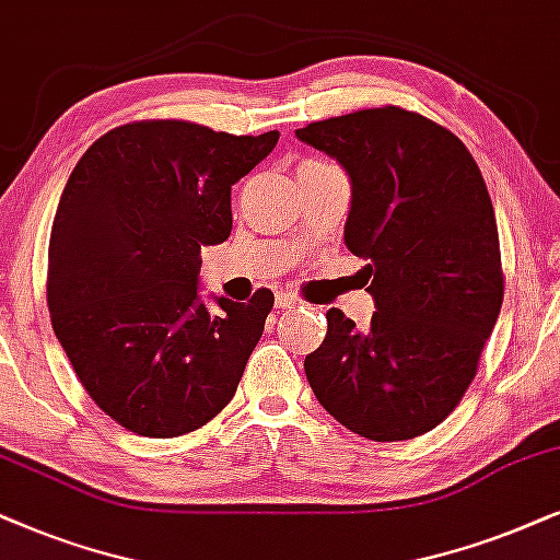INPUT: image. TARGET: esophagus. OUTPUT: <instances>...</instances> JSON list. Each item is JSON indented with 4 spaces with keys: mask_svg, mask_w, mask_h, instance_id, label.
I'll return each mask as SVG.
<instances>
[{
    "mask_svg": "<svg viewBox=\"0 0 560 560\" xmlns=\"http://www.w3.org/2000/svg\"><path fill=\"white\" fill-rule=\"evenodd\" d=\"M296 304H300V300H296V296H292V294H276V307L294 310Z\"/></svg>",
    "mask_w": 560,
    "mask_h": 560,
    "instance_id": "esophagus-1",
    "label": "esophagus"
}]
</instances>
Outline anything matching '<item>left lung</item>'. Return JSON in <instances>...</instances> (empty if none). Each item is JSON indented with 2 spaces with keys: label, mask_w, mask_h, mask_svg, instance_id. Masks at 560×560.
Here are the masks:
<instances>
[{
  "label": "left lung",
  "mask_w": 560,
  "mask_h": 560,
  "mask_svg": "<svg viewBox=\"0 0 560 560\" xmlns=\"http://www.w3.org/2000/svg\"><path fill=\"white\" fill-rule=\"evenodd\" d=\"M348 174V250L374 296L369 327L327 312L304 358L319 405L376 443L441 424L474 382L502 310L499 233L481 171L432 119L399 107L361 109L296 130Z\"/></svg>",
  "instance_id": "obj_1"
}]
</instances>
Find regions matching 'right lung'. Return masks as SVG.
I'll return each mask as SVG.
<instances>
[{"instance_id": "right-lung-1", "label": "right lung", "mask_w": 560, "mask_h": 560, "mask_svg": "<svg viewBox=\"0 0 560 560\" xmlns=\"http://www.w3.org/2000/svg\"><path fill=\"white\" fill-rule=\"evenodd\" d=\"M279 130L228 136L182 119L115 128L71 171L48 248L54 332L94 405L130 432L176 438L235 397L273 294H199V253L233 230L230 191Z\"/></svg>"}]
</instances>
